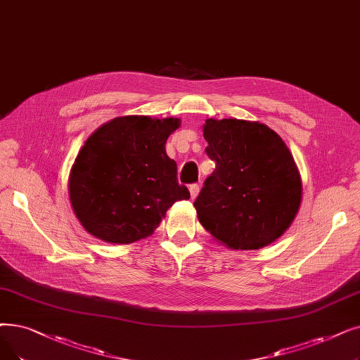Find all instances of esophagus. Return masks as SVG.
Masks as SVG:
<instances>
[{
  "label": "esophagus",
  "instance_id": "34e87169",
  "mask_svg": "<svg viewBox=\"0 0 360 360\" xmlns=\"http://www.w3.org/2000/svg\"><path fill=\"white\" fill-rule=\"evenodd\" d=\"M198 193H200V186H198L197 184L190 185V194H191V198H193V200H194V198H197Z\"/></svg>",
  "mask_w": 360,
  "mask_h": 360
}]
</instances>
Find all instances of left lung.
<instances>
[{"instance_id": "1", "label": "left lung", "mask_w": 360, "mask_h": 360, "mask_svg": "<svg viewBox=\"0 0 360 360\" xmlns=\"http://www.w3.org/2000/svg\"><path fill=\"white\" fill-rule=\"evenodd\" d=\"M202 136L216 169L194 202L200 224L231 250H257L278 240L303 195L283 138L264 123L243 119H207Z\"/></svg>"}]
</instances>
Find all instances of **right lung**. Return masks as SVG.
I'll return each mask as SVG.
<instances>
[{"label": "right lung", "mask_w": 360, "mask_h": 360, "mask_svg": "<svg viewBox=\"0 0 360 360\" xmlns=\"http://www.w3.org/2000/svg\"><path fill=\"white\" fill-rule=\"evenodd\" d=\"M181 119L115 117L94 131L69 174V200L86 232L112 244L150 237L178 200L190 191L178 184L166 141Z\"/></svg>", "instance_id": "obj_1"}]
</instances>
